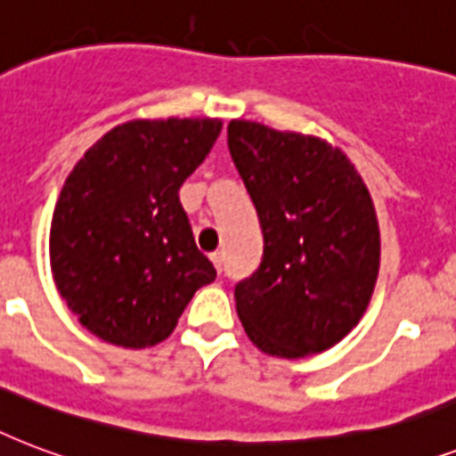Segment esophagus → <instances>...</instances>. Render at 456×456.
Instances as JSON below:
<instances>
[{"instance_id":"esophagus-1","label":"esophagus","mask_w":456,"mask_h":456,"mask_svg":"<svg viewBox=\"0 0 456 456\" xmlns=\"http://www.w3.org/2000/svg\"><path fill=\"white\" fill-rule=\"evenodd\" d=\"M211 261H214V266H216V271L221 273V268H224V252L211 254Z\"/></svg>"}]
</instances>
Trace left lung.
<instances>
[{
  "instance_id": "8db88e82",
  "label": "left lung",
  "mask_w": 456,
  "mask_h": 456,
  "mask_svg": "<svg viewBox=\"0 0 456 456\" xmlns=\"http://www.w3.org/2000/svg\"><path fill=\"white\" fill-rule=\"evenodd\" d=\"M228 150L264 235L259 268L235 285L247 338L281 359L326 352L359 323L379 278L369 188L321 137L235 118Z\"/></svg>"
}]
</instances>
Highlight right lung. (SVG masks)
<instances>
[{
	"mask_svg": "<svg viewBox=\"0 0 456 456\" xmlns=\"http://www.w3.org/2000/svg\"><path fill=\"white\" fill-rule=\"evenodd\" d=\"M221 128L218 118H135L100 137L69 173L49 264L63 302L100 340L154 347L216 278L178 190Z\"/></svg>",
	"mask_w": 456,
	"mask_h": 456,
	"instance_id": "obj_1",
	"label": "right lung"
}]
</instances>
